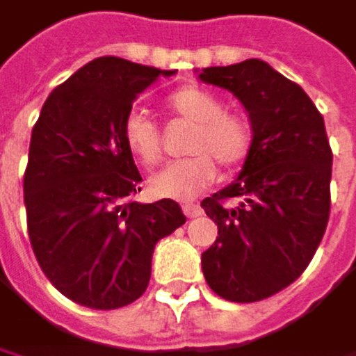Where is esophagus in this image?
Returning <instances> with one entry per match:
<instances>
[{
  "mask_svg": "<svg viewBox=\"0 0 356 356\" xmlns=\"http://www.w3.org/2000/svg\"><path fill=\"white\" fill-rule=\"evenodd\" d=\"M184 213H186L188 219H194V217L202 215V209L198 204H194V202H184Z\"/></svg>",
  "mask_w": 356,
  "mask_h": 356,
  "instance_id": "34e87169",
  "label": "esophagus"
}]
</instances>
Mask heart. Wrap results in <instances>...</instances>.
<instances>
[{"label":"heart","mask_w":356,"mask_h":356,"mask_svg":"<svg viewBox=\"0 0 356 356\" xmlns=\"http://www.w3.org/2000/svg\"><path fill=\"white\" fill-rule=\"evenodd\" d=\"M168 108L177 116L196 124L188 143V149L194 154L168 162L154 172L149 190L160 198L188 200L215 181V160L225 168L240 166L250 154L254 135L248 118L225 112L221 97L196 85L172 91ZM122 137L131 154L141 162L152 164L160 158V129L147 112L133 108L122 120Z\"/></svg>","instance_id":"heart-1"}]
</instances>
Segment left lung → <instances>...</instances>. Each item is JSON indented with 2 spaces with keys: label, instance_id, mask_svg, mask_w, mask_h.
Masks as SVG:
<instances>
[{
  "label": "left lung",
  "instance_id": "1",
  "mask_svg": "<svg viewBox=\"0 0 356 356\" xmlns=\"http://www.w3.org/2000/svg\"><path fill=\"white\" fill-rule=\"evenodd\" d=\"M196 72L240 99L254 135L236 179L200 204L219 227L202 252V271L221 298L257 302L296 282L325 234L332 181L325 122L300 85L259 58Z\"/></svg>",
  "mask_w": 356,
  "mask_h": 356
}]
</instances>
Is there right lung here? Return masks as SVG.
Listing matches in <instances>:
<instances>
[{
  "instance_id": "add662e5",
  "label": "right lung",
  "mask_w": 356,
  "mask_h": 356,
  "mask_svg": "<svg viewBox=\"0 0 356 356\" xmlns=\"http://www.w3.org/2000/svg\"><path fill=\"white\" fill-rule=\"evenodd\" d=\"M175 70L102 56L45 99L24 172L29 238L41 271L72 302L110 311L137 300L156 244L186 223L175 200L133 202L141 175L122 137L133 102Z\"/></svg>"
}]
</instances>
